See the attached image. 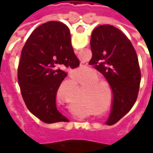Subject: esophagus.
<instances>
[{"instance_id": "obj_1", "label": "esophagus", "mask_w": 153, "mask_h": 153, "mask_svg": "<svg viewBox=\"0 0 153 153\" xmlns=\"http://www.w3.org/2000/svg\"><path fill=\"white\" fill-rule=\"evenodd\" d=\"M81 66H82V67H86V66H87V65L84 64V63H82V64H81Z\"/></svg>"}]
</instances>
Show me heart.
Returning <instances> with one entry per match:
<instances>
[{
    "mask_svg": "<svg viewBox=\"0 0 153 153\" xmlns=\"http://www.w3.org/2000/svg\"><path fill=\"white\" fill-rule=\"evenodd\" d=\"M98 76V73L94 71H90L88 74V79H91L88 81V84L91 85V84H97V83H100V82H102V79L101 78H96ZM94 91V88H87V89H84L82 91V96L83 97H87L88 95V94H92Z\"/></svg>",
    "mask_w": 153,
    "mask_h": 153,
    "instance_id": "heart-1",
    "label": "heart"
}]
</instances>
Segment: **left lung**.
I'll return each instance as SVG.
<instances>
[{"label": "left lung", "mask_w": 153, "mask_h": 153, "mask_svg": "<svg viewBox=\"0 0 153 153\" xmlns=\"http://www.w3.org/2000/svg\"><path fill=\"white\" fill-rule=\"evenodd\" d=\"M90 47L92 59L88 64L106 78L113 92L112 110L106 122L112 125L136 101L141 78L138 57L126 36L110 25L93 30Z\"/></svg>", "instance_id": "obj_1"}]
</instances>
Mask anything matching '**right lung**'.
<instances>
[{
    "label": "right lung",
    "mask_w": 153,
    "mask_h": 153,
    "mask_svg": "<svg viewBox=\"0 0 153 153\" xmlns=\"http://www.w3.org/2000/svg\"><path fill=\"white\" fill-rule=\"evenodd\" d=\"M74 53L68 27L49 21L37 27L29 36L22 52L18 81L27 108L47 123L68 122L57 109L56 94L66 77V68L79 66Z\"/></svg>",
    "instance_id": "1"
}]
</instances>
